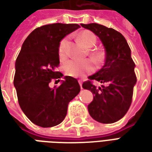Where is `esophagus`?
I'll return each mask as SVG.
<instances>
[{
  "instance_id": "esophagus-1",
  "label": "esophagus",
  "mask_w": 152,
  "mask_h": 152,
  "mask_svg": "<svg viewBox=\"0 0 152 152\" xmlns=\"http://www.w3.org/2000/svg\"><path fill=\"white\" fill-rule=\"evenodd\" d=\"M78 82H79L80 86V89H82V81H81L80 80H78Z\"/></svg>"
}]
</instances>
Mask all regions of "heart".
<instances>
[{
  "label": "heart",
  "instance_id": "heart-1",
  "mask_svg": "<svg viewBox=\"0 0 152 152\" xmlns=\"http://www.w3.org/2000/svg\"><path fill=\"white\" fill-rule=\"evenodd\" d=\"M78 39L85 48L90 50L96 45L97 37L91 31L84 30L79 35ZM58 56L60 59H65L67 56V39L63 38L58 46ZM89 58L95 66L102 65L107 59V51L104 49H95L89 52ZM63 69L66 76L77 77L86 73H90L94 71L92 63L89 60L71 59L63 64Z\"/></svg>",
  "mask_w": 152,
  "mask_h": 152
}]
</instances>
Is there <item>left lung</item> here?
<instances>
[{"mask_svg":"<svg viewBox=\"0 0 152 152\" xmlns=\"http://www.w3.org/2000/svg\"><path fill=\"white\" fill-rule=\"evenodd\" d=\"M80 25L97 35L107 51L104 66L89 76V80L82 85L84 89L90 90L94 95L88 106L89 113L98 122L112 124L127 113L137 82L130 48L124 36L113 28L98 23ZM93 80L106 86L98 88L92 84Z\"/></svg>","mask_w":152,"mask_h":152,"instance_id":"left-lung-1","label":"left lung"}]
</instances>
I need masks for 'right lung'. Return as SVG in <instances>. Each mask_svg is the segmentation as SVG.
Wrapping results in <instances>:
<instances>
[{
    "instance_id": "right-lung-1",
    "label": "right lung",
    "mask_w": 152,
    "mask_h": 152,
    "mask_svg": "<svg viewBox=\"0 0 152 152\" xmlns=\"http://www.w3.org/2000/svg\"><path fill=\"white\" fill-rule=\"evenodd\" d=\"M76 23H52L31 31L22 45L15 63L14 78L18 104L26 116L38 126L53 127L64 120L67 107L80 91L77 80L65 76L58 87L51 89L52 80L59 82L58 46L66 35L78 29Z\"/></svg>"
}]
</instances>
